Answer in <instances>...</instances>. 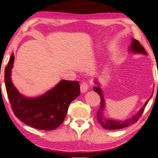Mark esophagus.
Instances as JSON below:
<instances>
[{
  "mask_svg": "<svg viewBox=\"0 0 158 158\" xmlns=\"http://www.w3.org/2000/svg\"><path fill=\"white\" fill-rule=\"evenodd\" d=\"M88 89V85L86 82H83L80 85V91L81 93H85L87 92Z\"/></svg>",
  "mask_w": 158,
  "mask_h": 158,
  "instance_id": "esophagus-1",
  "label": "esophagus"
}]
</instances>
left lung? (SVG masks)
I'll list each match as a JSON object with an SVG mask.
<instances>
[{
  "instance_id": "left-lung-1",
  "label": "left lung",
  "mask_w": 158,
  "mask_h": 158,
  "mask_svg": "<svg viewBox=\"0 0 158 158\" xmlns=\"http://www.w3.org/2000/svg\"><path fill=\"white\" fill-rule=\"evenodd\" d=\"M131 40H132V44H131L130 47H129V51L132 52H134V53L142 54V55H147V52H146L144 47H143L142 45L140 44V42L138 40L134 39V38H131ZM95 83L99 85V84L98 81H95ZM94 92H97L99 94V96L101 97L100 107H99V109L98 113H97L98 121L100 125L103 127V128L107 129V130H115V129H121L123 128L127 127L128 126L132 125V124L136 123L138 119H139V118L141 117L143 112H144V110L146 106H147L148 102L150 101V98L152 96V94L151 97L147 100L145 104L144 105V106H143L140 109V111H138L137 113L134 114V115L131 118L126 119L125 121H122L113 120V119L105 117L104 114H103V112H104L105 106H106V102H105V100H104V96H103L102 89L99 86H95L94 88Z\"/></svg>"
}]
</instances>
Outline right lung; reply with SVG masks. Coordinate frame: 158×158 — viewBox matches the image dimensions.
Here are the masks:
<instances>
[{
  "label": "right lung",
  "instance_id": "right-lung-1",
  "mask_svg": "<svg viewBox=\"0 0 158 158\" xmlns=\"http://www.w3.org/2000/svg\"><path fill=\"white\" fill-rule=\"evenodd\" d=\"M14 62L13 53L4 71V82L14 114L23 123L40 130L58 128L64 120L70 103L80 95L79 82L60 80L45 94L27 98L18 92L12 82Z\"/></svg>",
  "mask_w": 158,
  "mask_h": 158
}]
</instances>
